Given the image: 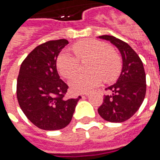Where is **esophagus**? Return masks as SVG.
Masks as SVG:
<instances>
[{"mask_svg": "<svg viewBox=\"0 0 160 160\" xmlns=\"http://www.w3.org/2000/svg\"><path fill=\"white\" fill-rule=\"evenodd\" d=\"M90 95V94H89V93H85V94H84V95H85V96H88V95Z\"/></svg>", "mask_w": 160, "mask_h": 160, "instance_id": "1", "label": "esophagus"}]
</instances>
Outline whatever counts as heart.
I'll list each match as a JSON object with an SVG mask.
<instances>
[{
	"label": "heart",
	"instance_id": "heart-1",
	"mask_svg": "<svg viewBox=\"0 0 160 160\" xmlns=\"http://www.w3.org/2000/svg\"><path fill=\"white\" fill-rule=\"evenodd\" d=\"M72 49L78 59L67 51H63L58 56V70L64 78H70L77 71L78 59L91 60L88 68L90 73L77 74L69 81L74 92H87L100 85L102 77L105 81H111L119 75L120 58L106 43L89 39L75 44Z\"/></svg>",
	"mask_w": 160,
	"mask_h": 160
}]
</instances>
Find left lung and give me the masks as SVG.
<instances>
[{
	"instance_id": "1",
	"label": "left lung",
	"mask_w": 160,
	"mask_h": 160,
	"mask_svg": "<svg viewBox=\"0 0 160 160\" xmlns=\"http://www.w3.org/2000/svg\"><path fill=\"white\" fill-rule=\"evenodd\" d=\"M99 38L109 41L120 52L122 70L116 83L106 90L98 113L106 121L121 123L134 115L144 101L146 93V75L144 65L136 52L124 41L112 36Z\"/></svg>"
}]
</instances>
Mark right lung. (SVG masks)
I'll return each mask as SVG.
<instances>
[{"label": "right lung", "instance_id": "add662e5", "mask_svg": "<svg viewBox=\"0 0 160 160\" xmlns=\"http://www.w3.org/2000/svg\"><path fill=\"white\" fill-rule=\"evenodd\" d=\"M69 42L50 41L34 49L20 68L16 95L30 121L45 130H57L70 124L80 99L65 100L68 85L60 78L56 60Z\"/></svg>", "mask_w": 160, "mask_h": 160}]
</instances>
